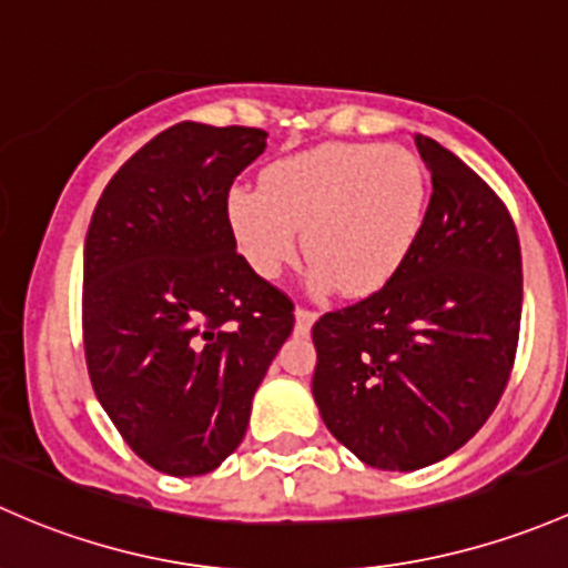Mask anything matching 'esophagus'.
I'll use <instances>...</instances> for the list:
<instances>
[{
    "label": "esophagus",
    "instance_id": "esophagus-1",
    "mask_svg": "<svg viewBox=\"0 0 568 568\" xmlns=\"http://www.w3.org/2000/svg\"><path fill=\"white\" fill-rule=\"evenodd\" d=\"M314 320H317V314L308 312V308H295V333L297 336H308V333H312Z\"/></svg>",
    "mask_w": 568,
    "mask_h": 568
}]
</instances>
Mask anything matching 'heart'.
Wrapping results in <instances>:
<instances>
[{"label":"heart","instance_id":"1","mask_svg":"<svg viewBox=\"0 0 568 568\" xmlns=\"http://www.w3.org/2000/svg\"><path fill=\"white\" fill-rule=\"evenodd\" d=\"M429 183L405 148L320 144L262 172V189L226 194V224L251 271L278 278L301 256L314 292L366 297L410 260L426 219Z\"/></svg>","mask_w":568,"mask_h":568}]
</instances>
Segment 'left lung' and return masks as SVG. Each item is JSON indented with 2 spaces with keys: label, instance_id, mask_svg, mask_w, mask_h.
<instances>
[{
  "label": "left lung",
  "instance_id": "1",
  "mask_svg": "<svg viewBox=\"0 0 568 568\" xmlns=\"http://www.w3.org/2000/svg\"><path fill=\"white\" fill-rule=\"evenodd\" d=\"M432 199L410 260L379 292L312 327V394L331 435L379 470L465 446L498 405L517 353L523 260L495 191L415 133Z\"/></svg>",
  "mask_w": 568,
  "mask_h": 568
}]
</instances>
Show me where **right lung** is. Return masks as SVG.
Listing matches in <instances>:
<instances>
[{"instance_id":"obj_1","label":"right lung","mask_w":568,"mask_h":568,"mask_svg":"<svg viewBox=\"0 0 568 568\" xmlns=\"http://www.w3.org/2000/svg\"><path fill=\"white\" fill-rule=\"evenodd\" d=\"M265 148L260 128L178 122L122 163L87 230L92 388L128 446L169 476H202L241 446L295 325L226 224L232 183Z\"/></svg>"}]
</instances>
